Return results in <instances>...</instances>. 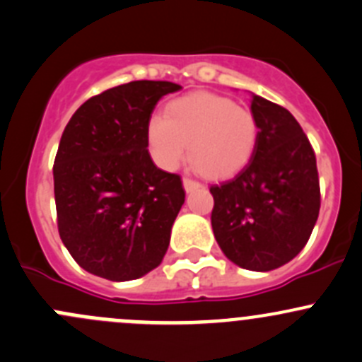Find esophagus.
<instances>
[{
	"instance_id": "esophagus-1",
	"label": "esophagus",
	"mask_w": 362,
	"mask_h": 362,
	"mask_svg": "<svg viewBox=\"0 0 362 362\" xmlns=\"http://www.w3.org/2000/svg\"><path fill=\"white\" fill-rule=\"evenodd\" d=\"M182 186H185L186 192H193V189H199L202 185H200L199 181L189 180V177H185V180H182Z\"/></svg>"
}]
</instances>
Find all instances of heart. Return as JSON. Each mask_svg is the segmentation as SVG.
Here are the masks:
<instances>
[{
  "label": "heart",
  "instance_id": "obj_1",
  "mask_svg": "<svg viewBox=\"0 0 362 362\" xmlns=\"http://www.w3.org/2000/svg\"><path fill=\"white\" fill-rule=\"evenodd\" d=\"M148 148L162 169L173 170L186 158L207 177H228L251 162L259 125L249 107L223 95L195 92L167 104L146 130Z\"/></svg>",
  "mask_w": 362,
  "mask_h": 362
}]
</instances>
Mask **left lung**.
<instances>
[{
  "mask_svg": "<svg viewBox=\"0 0 362 362\" xmlns=\"http://www.w3.org/2000/svg\"><path fill=\"white\" fill-rule=\"evenodd\" d=\"M259 139L251 162L212 185V232L226 258L268 272L291 262L310 238L320 209L315 153L286 107L252 94Z\"/></svg>",
  "mask_w": 362,
  "mask_h": 362,
  "instance_id": "1",
  "label": "left lung"
}]
</instances>
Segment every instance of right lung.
I'll list each match as a JSON object with an SVG mask.
<instances>
[{"label": "right lung", "instance_id": "1", "mask_svg": "<svg viewBox=\"0 0 362 362\" xmlns=\"http://www.w3.org/2000/svg\"><path fill=\"white\" fill-rule=\"evenodd\" d=\"M180 88L151 80L118 85L85 100L62 132L54 162L59 235L98 277L139 279L165 256L185 188L153 163L146 130L156 103Z\"/></svg>", "mask_w": 362, "mask_h": 362}]
</instances>
